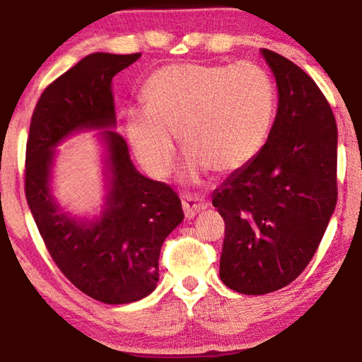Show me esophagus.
Wrapping results in <instances>:
<instances>
[{
    "instance_id": "esophagus-1",
    "label": "esophagus",
    "mask_w": 362,
    "mask_h": 362,
    "mask_svg": "<svg viewBox=\"0 0 362 362\" xmlns=\"http://www.w3.org/2000/svg\"><path fill=\"white\" fill-rule=\"evenodd\" d=\"M182 206H183V213H185V218L192 220V218L195 216L198 211L205 210V208L208 206V203L203 200V198L192 197V195H183L182 197Z\"/></svg>"
}]
</instances>
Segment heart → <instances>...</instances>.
<instances>
[{"label":"heart","instance_id":"b5f03b06","mask_svg":"<svg viewBox=\"0 0 362 362\" xmlns=\"http://www.w3.org/2000/svg\"><path fill=\"white\" fill-rule=\"evenodd\" d=\"M142 98L147 110H131L126 131L137 160L156 179L170 174L177 154L172 134L179 132L190 152L185 179L208 169H243L266 146L277 111L271 75L252 62L162 67L146 81Z\"/></svg>","mask_w":362,"mask_h":362}]
</instances>
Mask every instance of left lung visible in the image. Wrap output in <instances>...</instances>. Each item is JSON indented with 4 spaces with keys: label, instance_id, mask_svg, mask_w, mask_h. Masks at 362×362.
Here are the masks:
<instances>
[{
    "label": "left lung",
    "instance_id": "left-lung-1",
    "mask_svg": "<svg viewBox=\"0 0 362 362\" xmlns=\"http://www.w3.org/2000/svg\"><path fill=\"white\" fill-rule=\"evenodd\" d=\"M279 108L262 151L213 193L225 220L220 277L244 295L276 292L305 271L338 200V131L313 78L262 49Z\"/></svg>",
    "mask_w": 362,
    "mask_h": 362
}]
</instances>
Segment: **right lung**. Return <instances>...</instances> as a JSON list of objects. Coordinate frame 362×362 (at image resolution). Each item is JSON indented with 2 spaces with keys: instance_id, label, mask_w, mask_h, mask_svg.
<instances>
[{
  "instance_id": "obj_1",
  "label": "right lung",
  "mask_w": 362,
  "mask_h": 362,
  "mask_svg": "<svg viewBox=\"0 0 362 362\" xmlns=\"http://www.w3.org/2000/svg\"><path fill=\"white\" fill-rule=\"evenodd\" d=\"M139 57L96 52L55 78L35 105L26 144L24 192L50 257L80 292L108 305L136 302L156 288L162 244L183 220L180 198L134 169L124 137L113 129L105 131L111 192L101 220L85 225L64 215L49 172L52 149L70 132L113 128V77Z\"/></svg>"
}]
</instances>
